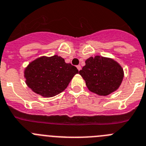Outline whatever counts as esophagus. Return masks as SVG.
I'll return each instance as SVG.
<instances>
[{
	"label": "esophagus",
	"instance_id": "esophagus-1",
	"mask_svg": "<svg viewBox=\"0 0 146 146\" xmlns=\"http://www.w3.org/2000/svg\"><path fill=\"white\" fill-rule=\"evenodd\" d=\"M76 67H77V69H78V70H81V65H77V66H76Z\"/></svg>",
	"mask_w": 146,
	"mask_h": 146
}]
</instances>
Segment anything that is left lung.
Wrapping results in <instances>:
<instances>
[{"mask_svg":"<svg viewBox=\"0 0 146 146\" xmlns=\"http://www.w3.org/2000/svg\"><path fill=\"white\" fill-rule=\"evenodd\" d=\"M79 74L88 89L99 95L106 96L115 91L121 84L124 71L113 60L101 56L89 57Z\"/></svg>","mask_w":146,"mask_h":146,"instance_id":"obj_1","label":"left lung"}]
</instances>
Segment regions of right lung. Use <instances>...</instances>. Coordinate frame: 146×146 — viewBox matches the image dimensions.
Masks as SVG:
<instances>
[{
	"label": "right lung",
	"mask_w": 146,
	"mask_h": 146,
	"mask_svg": "<svg viewBox=\"0 0 146 146\" xmlns=\"http://www.w3.org/2000/svg\"><path fill=\"white\" fill-rule=\"evenodd\" d=\"M78 69L57 55L34 60L25 70L26 84L34 92L51 98L64 91Z\"/></svg>",
	"instance_id": "add662e5"
}]
</instances>
